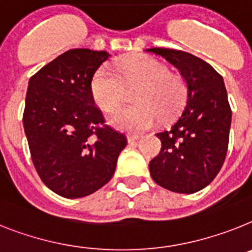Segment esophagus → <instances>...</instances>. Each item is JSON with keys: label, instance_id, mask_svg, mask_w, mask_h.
<instances>
[{"label": "esophagus", "instance_id": "1", "mask_svg": "<svg viewBox=\"0 0 252 252\" xmlns=\"http://www.w3.org/2000/svg\"><path fill=\"white\" fill-rule=\"evenodd\" d=\"M141 138V137L138 136V134H128L126 136V139H128V143H134L136 141H138V139Z\"/></svg>", "mask_w": 252, "mask_h": 252}]
</instances>
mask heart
<instances>
[{
	"mask_svg": "<svg viewBox=\"0 0 252 252\" xmlns=\"http://www.w3.org/2000/svg\"><path fill=\"white\" fill-rule=\"evenodd\" d=\"M139 84L137 105L110 116L114 126L128 132H143L158 120L174 115L185 103L187 84L178 74L155 58L137 55L111 66H101L91 80V94L103 111L111 113L123 103L126 86Z\"/></svg>",
	"mask_w": 252,
	"mask_h": 252,
	"instance_id": "1",
	"label": "heart"
}]
</instances>
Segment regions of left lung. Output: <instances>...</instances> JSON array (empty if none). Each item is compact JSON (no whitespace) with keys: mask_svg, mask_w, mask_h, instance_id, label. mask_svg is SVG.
<instances>
[{"mask_svg":"<svg viewBox=\"0 0 252 252\" xmlns=\"http://www.w3.org/2000/svg\"><path fill=\"white\" fill-rule=\"evenodd\" d=\"M146 51L174 65L187 84L186 106L169 129L156 134L161 150L150 161V174L169 191L194 193L210 185L227 155L232 110L223 77L185 51Z\"/></svg>","mask_w":252,"mask_h":252,"instance_id":"8db88e82","label":"left lung"}]
</instances>
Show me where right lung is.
I'll use <instances>...</instances> for the list:
<instances>
[{"instance_id": "1", "label": "right lung", "mask_w": 252, "mask_h": 252, "mask_svg": "<svg viewBox=\"0 0 252 252\" xmlns=\"http://www.w3.org/2000/svg\"><path fill=\"white\" fill-rule=\"evenodd\" d=\"M106 51L74 48L29 79L23 114L25 136L39 178L66 198L94 193L113 178L126 146L123 133L105 124L91 80Z\"/></svg>"}]
</instances>
